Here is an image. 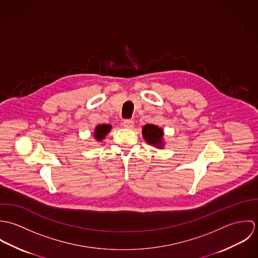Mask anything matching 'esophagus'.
<instances>
[{
	"label": "esophagus",
	"mask_w": 258,
	"mask_h": 258,
	"mask_svg": "<svg viewBox=\"0 0 258 258\" xmlns=\"http://www.w3.org/2000/svg\"><path fill=\"white\" fill-rule=\"evenodd\" d=\"M123 126H124L125 128L130 129V128H132V127L134 126V121L131 120V119H126V120L123 121Z\"/></svg>",
	"instance_id": "obj_1"
}]
</instances>
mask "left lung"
I'll use <instances>...</instances> for the list:
<instances>
[{"instance_id":"1","label":"left lung","mask_w":258,"mask_h":258,"mask_svg":"<svg viewBox=\"0 0 258 258\" xmlns=\"http://www.w3.org/2000/svg\"><path fill=\"white\" fill-rule=\"evenodd\" d=\"M142 135L144 140L151 146L159 149H163L165 146L164 130L157 125L146 124L145 126H143Z\"/></svg>"}]
</instances>
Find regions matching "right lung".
Listing matches in <instances>:
<instances>
[{"instance_id":"obj_1","label":"right lung","mask_w":258,"mask_h":258,"mask_svg":"<svg viewBox=\"0 0 258 258\" xmlns=\"http://www.w3.org/2000/svg\"><path fill=\"white\" fill-rule=\"evenodd\" d=\"M111 128H112V126L109 124L97 125L94 129V132H93L94 139L101 142L105 138V136L110 132Z\"/></svg>"}]
</instances>
